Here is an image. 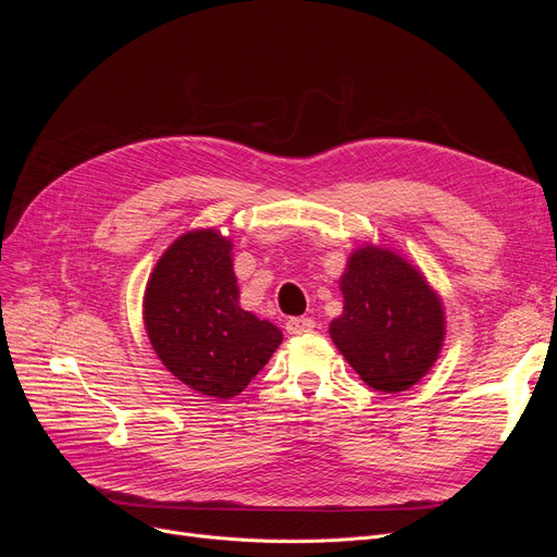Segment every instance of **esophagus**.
I'll return each instance as SVG.
<instances>
[{
    "label": "esophagus",
    "instance_id": "1",
    "mask_svg": "<svg viewBox=\"0 0 557 557\" xmlns=\"http://www.w3.org/2000/svg\"><path fill=\"white\" fill-rule=\"evenodd\" d=\"M313 327H315V320H313V318H307V315L286 320V332H288V334H294V336L307 334V332H311Z\"/></svg>",
    "mask_w": 557,
    "mask_h": 557
}]
</instances>
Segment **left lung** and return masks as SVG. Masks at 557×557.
Listing matches in <instances>:
<instances>
[{
	"instance_id": "8db88e82",
	"label": "left lung",
	"mask_w": 557,
	"mask_h": 557,
	"mask_svg": "<svg viewBox=\"0 0 557 557\" xmlns=\"http://www.w3.org/2000/svg\"><path fill=\"white\" fill-rule=\"evenodd\" d=\"M341 294L330 334L345 361L374 391L416 386L445 341V309L424 275L388 248L363 246L347 259Z\"/></svg>"
}]
</instances>
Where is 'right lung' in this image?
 Here are the masks:
<instances>
[{
    "label": "right lung",
    "mask_w": 557,
    "mask_h": 557,
    "mask_svg": "<svg viewBox=\"0 0 557 557\" xmlns=\"http://www.w3.org/2000/svg\"><path fill=\"white\" fill-rule=\"evenodd\" d=\"M232 242L191 230L158 259L144 294V327L166 370L200 395L230 399L269 363L282 332L239 307Z\"/></svg>",
    "instance_id": "right-lung-1"
}]
</instances>
